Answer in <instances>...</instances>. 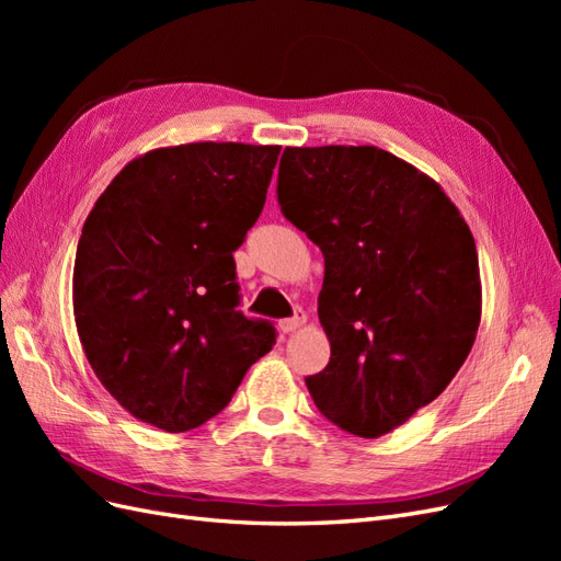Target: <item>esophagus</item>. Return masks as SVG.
Returning a JSON list of instances; mask_svg holds the SVG:
<instances>
[{"instance_id": "1", "label": "esophagus", "mask_w": 561, "mask_h": 561, "mask_svg": "<svg viewBox=\"0 0 561 561\" xmlns=\"http://www.w3.org/2000/svg\"><path fill=\"white\" fill-rule=\"evenodd\" d=\"M304 322H307V313H304L301 309L293 316V318H285V320H280L278 322V328L285 332V334H290V332H295V330H299Z\"/></svg>"}]
</instances>
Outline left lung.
I'll list each match as a JSON object with an SVG mask.
<instances>
[{"instance_id":"obj_1","label":"left lung","mask_w":561,"mask_h":561,"mask_svg":"<svg viewBox=\"0 0 561 561\" xmlns=\"http://www.w3.org/2000/svg\"><path fill=\"white\" fill-rule=\"evenodd\" d=\"M278 203L325 257L318 318L328 367L307 379L322 416L381 437L466 363L482 316L478 248L433 178L371 145L285 147Z\"/></svg>"}]
</instances>
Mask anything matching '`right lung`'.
<instances>
[{
    "mask_svg": "<svg viewBox=\"0 0 561 561\" xmlns=\"http://www.w3.org/2000/svg\"><path fill=\"white\" fill-rule=\"evenodd\" d=\"M280 145L190 142L126 163L77 245L79 342L110 396L165 433L229 404L276 344L239 309L233 250L257 222Z\"/></svg>",
    "mask_w": 561,
    "mask_h": 561,
    "instance_id": "obj_1",
    "label": "right lung"
}]
</instances>
